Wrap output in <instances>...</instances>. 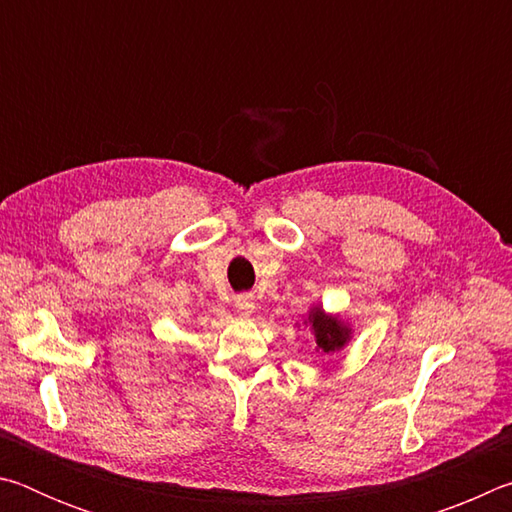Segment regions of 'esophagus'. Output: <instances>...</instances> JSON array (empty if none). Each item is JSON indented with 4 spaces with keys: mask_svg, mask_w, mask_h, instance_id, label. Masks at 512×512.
<instances>
[{
    "mask_svg": "<svg viewBox=\"0 0 512 512\" xmlns=\"http://www.w3.org/2000/svg\"><path fill=\"white\" fill-rule=\"evenodd\" d=\"M235 307H237L239 314H244V316L253 314V311H255V298L250 296V293H244V296H239L235 300Z\"/></svg>",
    "mask_w": 512,
    "mask_h": 512,
    "instance_id": "obj_1",
    "label": "esophagus"
}]
</instances>
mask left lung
Instances as JSON below:
<instances>
[{
	"instance_id": "left-lung-1",
	"label": "left lung",
	"mask_w": 512,
	"mask_h": 512,
	"mask_svg": "<svg viewBox=\"0 0 512 512\" xmlns=\"http://www.w3.org/2000/svg\"><path fill=\"white\" fill-rule=\"evenodd\" d=\"M307 323L311 325V332H314L316 350L325 354V357L343 350L345 343L350 341L352 329L339 316H327L323 307L311 309Z\"/></svg>"
}]
</instances>
